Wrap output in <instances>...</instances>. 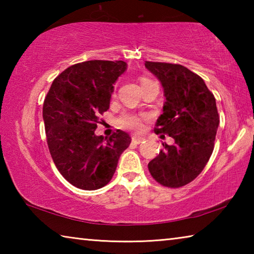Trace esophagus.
<instances>
[{
  "instance_id": "esophagus-1",
  "label": "esophagus",
  "mask_w": 254,
  "mask_h": 254,
  "mask_svg": "<svg viewBox=\"0 0 254 254\" xmlns=\"http://www.w3.org/2000/svg\"><path fill=\"white\" fill-rule=\"evenodd\" d=\"M143 141H144V137L143 136H140V135H133L132 136V142L133 143L139 144V143H142Z\"/></svg>"
}]
</instances>
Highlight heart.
Instances as JSON below:
<instances>
[{"label": "heart", "mask_w": 254, "mask_h": 254, "mask_svg": "<svg viewBox=\"0 0 254 254\" xmlns=\"http://www.w3.org/2000/svg\"><path fill=\"white\" fill-rule=\"evenodd\" d=\"M150 79L148 78H141V85L147 83ZM144 115L141 114H134V113H124L121 117H119L117 120V123L120 127L126 128L128 131H140L143 127V121Z\"/></svg>", "instance_id": "heart-1"}]
</instances>
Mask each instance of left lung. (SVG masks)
Masks as SVG:
<instances>
[{
	"label": "left lung",
	"instance_id": "left-lung-1",
	"mask_svg": "<svg viewBox=\"0 0 254 254\" xmlns=\"http://www.w3.org/2000/svg\"><path fill=\"white\" fill-rule=\"evenodd\" d=\"M144 66L161 81L166 96L154 132L175 140L173 145L162 143L148 168L162 186L183 187L203 171L212 156L220 124L216 102L203 78L186 67L157 62Z\"/></svg>",
	"mask_w": 254,
	"mask_h": 254
}]
</instances>
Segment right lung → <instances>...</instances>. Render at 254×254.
I'll return each mask as SVG.
<instances>
[{"mask_svg":"<svg viewBox=\"0 0 254 254\" xmlns=\"http://www.w3.org/2000/svg\"><path fill=\"white\" fill-rule=\"evenodd\" d=\"M127 69L122 60L75 64L54 79L42 117L49 152L72 186L95 190L111 182L131 137L121 130L95 135L100 117L109 110L113 84Z\"/></svg>","mask_w":254,"mask_h":254,"instance_id":"obj_1","label":"right lung"}]
</instances>
